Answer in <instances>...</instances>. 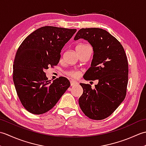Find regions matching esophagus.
Here are the masks:
<instances>
[{"mask_svg": "<svg viewBox=\"0 0 146 146\" xmlns=\"http://www.w3.org/2000/svg\"><path fill=\"white\" fill-rule=\"evenodd\" d=\"M70 83H71V86H72L78 84V83H77V82H75V81H74V80H71V81H70Z\"/></svg>", "mask_w": 146, "mask_h": 146, "instance_id": "34e87169", "label": "esophagus"}]
</instances>
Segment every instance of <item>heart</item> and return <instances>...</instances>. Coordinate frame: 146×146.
<instances>
[{
    "mask_svg": "<svg viewBox=\"0 0 146 146\" xmlns=\"http://www.w3.org/2000/svg\"><path fill=\"white\" fill-rule=\"evenodd\" d=\"M87 45H85V44H79L76 46V49L77 48H83L85 47V46H86ZM65 74H66V75H68V76H70L71 78H77L78 77L80 76V73L78 71H76V70H69V71H67L65 72Z\"/></svg>",
    "mask_w": 146,
    "mask_h": 146,
    "instance_id": "obj_1",
    "label": "heart"
}]
</instances>
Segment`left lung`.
Instances as JSON below:
<instances>
[{
    "mask_svg": "<svg viewBox=\"0 0 146 146\" xmlns=\"http://www.w3.org/2000/svg\"><path fill=\"white\" fill-rule=\"evenodd\" d=\"M84 39L94 49L91 67L84 75L86 80H98L95 89L80 83L83 92L79 105L86 116L93 120L109 117L124 100L128 83L129 66L122 45L107 31L82 28L74 39Z\"/></svg>",
    "mask_w": 146,
    "mask_h": 146,
    "instance_id": "left-lung-1",
    "label": "left lung"
}]
</instances>
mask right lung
Here are the masks:
<instances>
[{"label": "right lung", "instance_id": "1", "mask_svg": "<svg viewBox=\"0 0 146 146\" xmlns=\"http://www.w3.org/2000/svg\"><path fill=\"white\" fill-rule=\"evenodd\" d=\"M76 31L44 26L30 34L19 47L13 64V81L19 98L29 112H47L70 87V81L63 76L51 83L44 71L58 64L62 48Z\"/></svg>", "mask_w": 146, "mask_h": 146}]
</instances>
